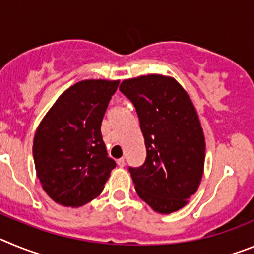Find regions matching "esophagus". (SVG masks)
<instances>
[{
  "label": "esophagus",
  "mask_w": 254,
  "mask_h": 254,
  "mask_svg": "<svg viewBox=\"0 0 254 254\" xmlns=\"http://www.w3.org/2000/svg\"><path fill=\"white\" fill-rule=\"evenodd\" d=\"M117 164H118V167H121V168H123V167H125V164H126V161H125V159H123V158H121V159H118V160H117Z\"/></svg>",
  "instance_id": "34e87169"
}]
</instances>
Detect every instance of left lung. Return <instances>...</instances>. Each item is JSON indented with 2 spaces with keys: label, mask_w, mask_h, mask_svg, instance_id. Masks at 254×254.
Instances as JSON below:
<instances>
[{
  "label": "left lung",
  "mask_w": 254,
  "mask_h": 254,
  "mask_svg": "<svg viewBox=\"0 0 254 254\" xmlns=\"http://www.w3.org/2000/svg\"><path fill=\"white\" fill-rule=\"evenodd\" d=\"M120 90L136 108L146 146L145 163L128 168L136 192L156 212L181 210L196 193L205 165V136L193 103L169 76L129 78Z\"/></svg>",
  "instance_id": "obj_1"
}]
</instances>
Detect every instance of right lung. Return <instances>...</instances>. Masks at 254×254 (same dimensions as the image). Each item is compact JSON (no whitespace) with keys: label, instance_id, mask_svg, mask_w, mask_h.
<instances>
[{"label":"right lung","instance_id":"right-lung-1","mask_svg":"<svg viewBox=\"0 0 254 254\" xmlns=\"http://www.w3.org/2000/svg\"><path fill=\"white\" fill-rule=\"evenodd\" d=\"M120 81L84 80L68 87L38 126L35 170L55 202L80 207L99 196L116 168L102 137L103 117Z\"/></svg>","mask_w":254,"mask_h":254}]
</instances>
